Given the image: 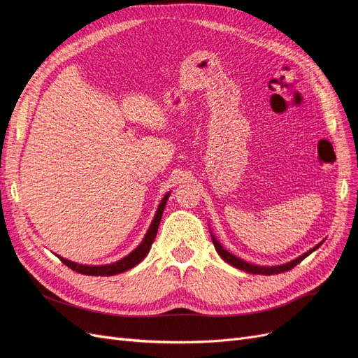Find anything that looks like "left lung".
I'll list each match as a JSON object with an SVG mask.
<instances>
[{"label": "left lung", "instance_id": "8db88e82", "mask_svg": "<svg viewBox=\"0 0 358 358\" xmlns=\"http://www.w3.org/2000/svg\"><path fill=\"white\" fill-rule=\"evenodd\" d=\"M212 242H213V245H215L216 252L220 254V257L224 259V262H227V263L231 264V266H234V267H237V268L245 270V272H248V273H254V275H278V273L287 272V270H289V268H292V267H296V266H297L300 262H303V259H305L309 254H312L313 251H315V249H318V248L322 245V242H321V243H318L315 248H312L310 251L305 252V254L300 255V257H299V258H296V259H292V262H289V263L280 264V266H267V267H266V266L249 264V263L243 262V259L234 257V255H233V254H230L229 251H225V249L221 246V243H220L218 241H216L213 236H212Z\"/></svg>", "mask_w": 358, "mask_h": 358}]
</instances>
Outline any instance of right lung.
<instances>
[{
    "label": "right lung",
    "instance_id": "obj_1",
    "mask_svg": "<svg viewBox=\"0 0 358 358\" xmlns=\"http://www.w3.org/2000/svg\"><path fill=\"white\" fill-rule=\"evenodd\" d=\"M169 196H170V194H166V197L161 200V203L158 206V210L155 213V218H154L152 224H150L149 230H148V233L145 236V239L142 241V243H140L134 249V251L129 254V255H127L125 258L119 259V262H116L113 264H107V266H82V264H78V263L69 262V259L61 258V257H59V259L67 267L74 270V272L82 273V275H90V276H112V275L122 273V272H125V270L133 268L134 266H137L140 262H142V259L150 251V246H152L155 237H157L158 225H159V221H161L162 212H164V208H166V203H167Z\"/></svg>",
    "mask_w": 358,
    "mask_h": 358
}]
</instances>
